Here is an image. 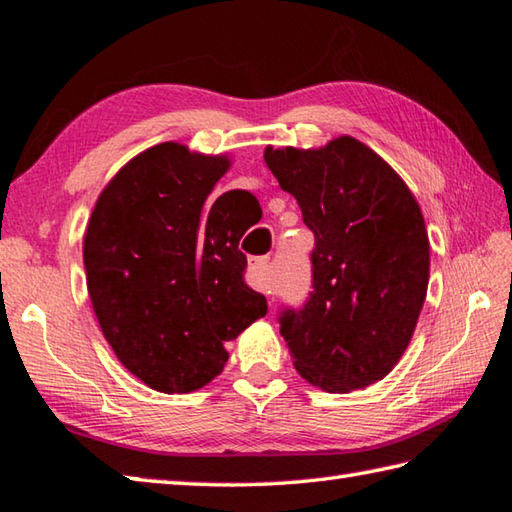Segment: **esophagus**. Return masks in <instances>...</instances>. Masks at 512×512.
Listing matches in <instances>:
<instances>
[{
    "label": "esophagus",
    "mask_w": 512,
    "mask_h": 512,
    "mask_svg": "<svg viewBox=\"0 0 512 512\" xmlns=\"http://www.w3.org/2000/svg\"><path fill=\"white\" fill-rule=\"evenodd\" d=\"M268 262H271V259H268V257H255V259H250V273H253L255 289L264 291V293H271V287H268V282H266Z\"/></svg>",
    "instance_id": "1"
}]
</instances>
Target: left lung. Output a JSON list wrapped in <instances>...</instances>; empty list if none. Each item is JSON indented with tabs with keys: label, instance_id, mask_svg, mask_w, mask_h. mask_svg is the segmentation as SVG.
Wrapping results in <instances>:
<instances>
[{
	"label": "left lung",
	"instance_id": "left-lung-1",
	"mask_svg": "<svg viewBox=\"0 0 512 512\" xmlns=\"http://www.w3.org/2000/svg\"><path fill=\"white\" fill-rule=\"evenodd\" d=\"M314 232V291L280 316L293 366L311 386L350 393L384 379L418 325L429 284L420 205L384 158L350 135L320 149L264 151Z\"/></svg>",
	"mask_w": 512,
	"mask_h": 512
}]
</instances>
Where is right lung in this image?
I'll return each instance as SVG.
<instances>
[{"instance_id": "1", "label": "right lung", "mask_w": 512, "mask_h": 512, "mask_svg": "<svg viewBox=\"0 0 512 512\" xmlns=\"http://www.w3.org/2000/svg\"><path fill=\"white\" fill-rule=\"evenodd\" d=\"M228 155L162 142L103 187L83 237L88 293L101 332L128 372L160 393H192L221 375L225 343L266 316L244 282L248 192L207 196ZM259 207V205H257ZM262 214V210H257Z\"/></svg>"}]
</instances>
